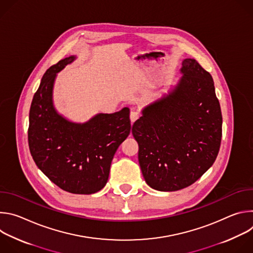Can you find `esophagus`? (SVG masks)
<instances>
[{"instance_id": "esophagus-1", "label": "esophagus", "mask_w": 253, "mask_h": 253, "mask_svg": "<svg viewBox=\"0 0 253 253\" xmlns=\"http://www.w3.org/2000/svg\"><path fill=\"white\" fill-rule=\"evenodd\" d=\"M139 117H140V114H139V112H137V111H132V112L130 113V119H131V122H132V123H134Z\"/></svg>"}]
</instances>
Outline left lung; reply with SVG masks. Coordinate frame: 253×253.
<instances>
[{
	"label": "left lung",
	"mask_w": 253,
	"mask_h": 253,
	"mask_svg": "<svg viewBox=\"0 0 253 253\" xmlns=\"http://www.w3.org/2000/svg\"><path fill=\"white\" fill-rule=\"evenodd\" d=\"M177 84L143 108L133 124L138 160L146 183L177 191L198 180L217 157L222 115L211 75L184 59Z\"/></svg>",
	"instance_id": "8db88e82"
}]
</instances>
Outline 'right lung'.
<instances>
[{"label": "right lung", "mask_w": 253, "mask_h": 253, "mask_svg": "<svg viewBox=\"0 0 253 253\" xmlns=\"http://www.w3.org/2000/svg\"><path fill=\"white\" fill-rule=\"evenodd\" d=\"M76 59L69 56L44 74L30 108L29 148L36 165L61 189L93 194L106 185L114 154L130 134V110L98 113L84 123L60 114L53 101L55 80Z\"/></svg>", "instance_id": "obj_1"}]
</instances>
